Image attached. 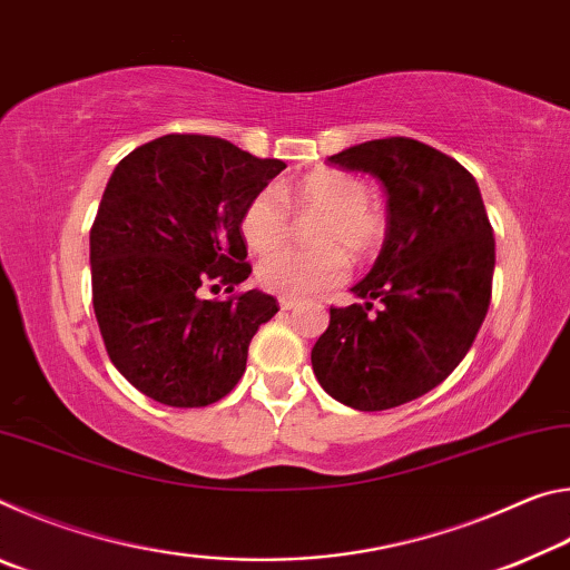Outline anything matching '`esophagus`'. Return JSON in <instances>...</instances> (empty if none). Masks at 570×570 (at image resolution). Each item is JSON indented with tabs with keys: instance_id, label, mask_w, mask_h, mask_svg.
Masks as SVG:
<instances>
[{
	"instance_id": "esophagus-1",
	"label": "esophagus",
	"mask_w": 570,
	"mask_h": 570,
	"mask_svg": "<svg viewBox=\"0 0 570 570\" xmlns=\"http://www.w3.org/2000/svg\"><path fill=\"white\" fill-rule=\"evenodd\" d=\"M278 306H282L284 308V312H292V308H296L298 306V302H296V298H278Z\"/></svg>"
}]
</instances>
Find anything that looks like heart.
Instances as JSON below:
<instances>
[{"label":"heart","mask_w":570,"mask_h":570,"mask_svg":"<svg viewBox=\"0 0 570 570\" xmlns=\"http://www.w3.org/2000/svg\"><path fill=\"white\" fill-rule=\"evenodd\" d=\"M302 218L320 216L308 228L314 250H278L288 238L292 220L274 188L258 190L240 214V236L254 254L266 256L256 278L266 292L284 298H306L336 286L346 276V256L364 262L377 254L387 238V216L366 196V183L352 173L322 168L308 173L286 193Z\"/></svg>","instance_id":"obj_1"}]
</instances>
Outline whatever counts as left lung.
<instances>
[{
	"label": "left lung",
	"instance_id": "left-lung-1",
	"mask_svg": "<svg viewBox=\"0 0 570 570\" xmlns=\"http://www.w3.org/2000/svg\"><path fill=\"white\" fill-rule=\"evenodd\" d=\"M330 163L382 183L387 238L350 288L364 306L330 312L314 374L346 407H400L448 380L475 342L493 292V228L475 178L420 140H366ZM374 301L383 308L370 315Z\"/></svg>",
	"mask_w": 570,
	"mask_h": 570
}]
</instances>
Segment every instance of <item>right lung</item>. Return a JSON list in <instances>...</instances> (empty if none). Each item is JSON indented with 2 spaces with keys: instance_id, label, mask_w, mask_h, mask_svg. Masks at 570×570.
<instances>
[{
  "instance_id": "obj_1",
  "label": "right lung",
  "mask_w": 570,
  "mask_h": 570,
  "mask_svg": "<svg viewBox=\"0 0 570 570\" xmlns=\"http://www.w3.org/2000/svg\"><path fill=\"white\" fill-rule=\"evenodd\" d=\"M286 168L210 135H163L115 166L90 230L92 306L125 380L168 407H206L236 387L256 330L278 312L246 282L240 214Z\"/></svg>"
}]
</instances>
